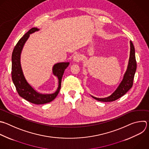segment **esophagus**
Segmentation results:
<instances>
[{
    "label": "esophagus",
    "mask_w": 149,
    "mask_h": 149,
    "mask_svg": "<svg viewBox=\"0 0 149 149\" xmlns=\"http://www.w3.org/2000/svg\"><path fill=\"white\" fill-rule=\"evenodd\" d=\"M73 60L75 62H79L80 60H81V57L78 53H75L74 56Z\"/></svg>",
    "instance_id": "34e87169"
}]
</instances>
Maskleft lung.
<instances>
[{
  "label": "left lung",
  "instance_id": "left-lung-1",
  "mask_svg": "<svg viewBox=\"0 0 149 149\" xmlns=\"http://www.w3.org/2000/svg\"><path fill=\"white\" fill-rule=\"evenodd\" d=\"M130 53L127 69L123 79L117 89L109 97L105 98H97L92 96L95 100L102 102H112L124 95L133 86V79L136 71L137 63L135 57V49L133 42L130 41Z\"/></svg>",
  "mask_w": 149,
  "mask_h": 149
}]
</instances>
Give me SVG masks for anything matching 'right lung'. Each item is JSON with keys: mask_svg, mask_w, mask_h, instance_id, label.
Wrapping results in <instances>:
<instances>
[{"mask_svg": "<svg viewBox=\"0 0 149 149\" xmlns=\"http://www.w3.org/2000/svg\"><path fill=\"white\" fill-rule=\"evenodd\" d=\"M39 30L33 27L29 30L17 42L15 45L12 56V78L19 95L26 101L37 105L50 102L54 100L58 94L61 88V79L65 70L69 65V63H59L55 64L53 68V72L58 79V88L56 92L52 94H41L37 92L26 81L21 68L20 54L23 47L29 38L30 34Z\"/></svg>", "mask_w": 149, "mask_h": 149, "instance_id": "1", "label": "right lung"}]
</instances>
